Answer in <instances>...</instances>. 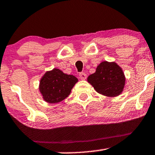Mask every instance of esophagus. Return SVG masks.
<instances>
[{"label":"esophagus","mask_w":155,"mask_h":155,"mask_svg":"<svg viewBox=\"0 0 155 155\" xmlns=\"http://www.w3.org/2000/svg\"><path fill=\"white\" fill-rule=\"evenodd\" d=\"M79 77L81 80H85L86 78V74L84 72H81L79 74Z\"/></svg>","instance_id":"obj_1"}]
</instances>
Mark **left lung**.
<instances>
[{
	"mask_svg": "<svg viewBox=\"0 0 155 155\" xmlns=\"http://www.w3.org/2000/svg\"><path fill=\"white\" fill-rule=\"evenodd\" d=\"M88 82L99 94L106 97H116L124 91L126 78L121 67L115 62L103 61L95 72L87 78Z\"/></svg>",
	"mask_w": 155,
	"mask_h": 155,
	"instance_id": "8db88e82",
	"label": "left lung"
}]
</instances>
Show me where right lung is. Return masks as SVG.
Instances as JSON below:
<instances>
[{"instance_id":"1","label":"right lung","mask_w":155,"mask_h":155,"mask_svg":"<svg viewBox=\"0 0 155 155\" xmlns=\"http://www.w3.org/2000/svg\"><path fill=\"white\" fill-rule=\"evenodd\" d=\"M78 81V78L74 75L65 74L54 68L46 71L41 78L39 91L46 102L58 104L70 94L71 89Z\"/></svg>"}]
</instances>
